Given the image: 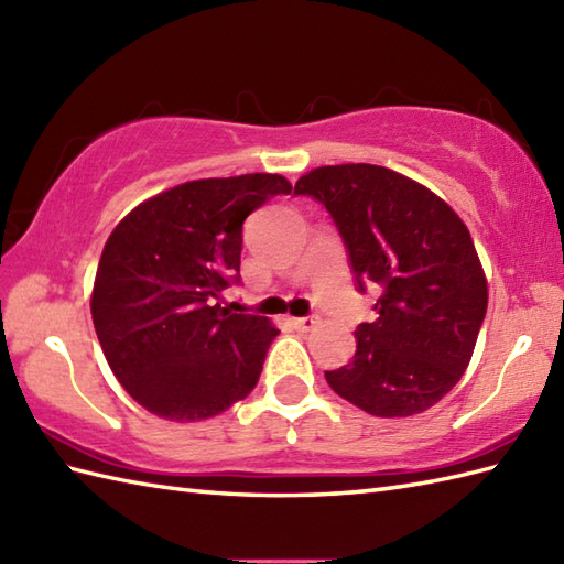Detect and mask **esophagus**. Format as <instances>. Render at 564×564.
I'll return each mask as SVG.
<instances>
[{"instance_id":"esophagus-1","label":"esophagus","mask_w":564,"mask_h":564,"mask_svg":"<svg viewBox=\"0 0 564 564\" xmlns=\"http://www.w3.org/2000/svg\"><path fill=\"white\" fill-rule=\"evenodd\" d=\"M291 325L297 329V332H310L315 325H317V317H293Z\"/></svg>"}]
</instances>
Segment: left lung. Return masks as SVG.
<instances>
[{
    "instance_id": "obj_1",
    "label": "left lung",
    "mask_w": 564,
    "mask_h": 564,
    "mask_svg": "<svg viewBox=\"0 0 564 564\" xmlns=\"http://www.w3.org/2000/svg\"><path fill=\"white\" fill-rule=\"evenodd\" d=\"M295 196L332 215L356 291L378 289V317L356 327L351 364L325 370L329 388L386 419L434 406L465 373L487 313L465 223L426 186L376 164L317 166Z\"/></svg>"
}]
</instances>
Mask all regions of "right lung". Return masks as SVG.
Here are the masks:
<instances>
[{
	"label": "right lung",
	"mask_w": 564,
	"mask_h": 564,
	"mask_svg": "<svg viewBox=\"0 0 564 564\" xmlns=\"http://www.w3.org/2000/svg\"><path fill=\"white\" fill-rule=\"evenodd\" d=\"M291 188L279 174L198 178L140 203L116 225L94 281L91 319L113 376L148 412L198 422L257 386L279 329L218 301L239 285L247 215Z\"/></svg>",
	"instance_id": "1"
}]
</instances>
